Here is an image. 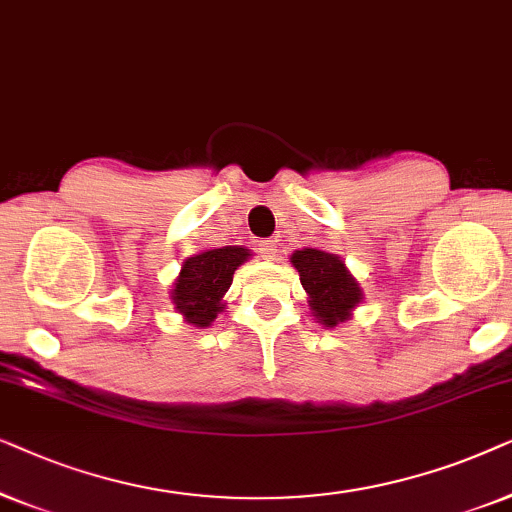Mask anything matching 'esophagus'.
<instances>
[{
    "label": "esophagus",
    "instance_id": "obj_1",
    "mask_svg": "<svg viewBox=\"0 0 512 512\" xmlns=\"http://www.w3.org/2000/svg\"><path fill=\"white\" fill-rule=\"evenodd\" d=\"M276 248H278L276 241H262L260 248H257V252H260L262 260L274 262V260H276Z\"/></svg>",
    "mask_w": 512,
    "mask_h": 512
}]
</instances>
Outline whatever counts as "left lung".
<instances>
[{"label":"left lung","mask_w":512,"mask_h":512,"mask_svg":"<svg viewBox=\"0 0 512 512\" xmlns=\"http://www.w3.org/2000/svg\"><path fill=\"white\" fill-rule=\"evenodd\" d=\"M290 264L299 271L316 323L330 330L353 318V311L365 295L342 257L327 250L302 248L292 252Z\"/></svg>","instance_id":"1"}]
</instances>
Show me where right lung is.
Listing matches in <instances>:
<instances>
[{
	"label": "right lung",
	"mask_w": 512,
	"mask_h": 512,
	"mask_svg": "<svg viewBox=\"0 0 512 512\" xmlns=\"http://www.w3.org/2000/svg\"><path fill=\"white\" fill-rule=\"evenodd\" d=\"M250 260L243 245L201 250L182 262L168 297L175 311L194 327H210L217 313L224 311V295L234 281V271Z\"/></svg>",
	"instance_id": "add662e5"
}]
</instances>
